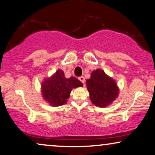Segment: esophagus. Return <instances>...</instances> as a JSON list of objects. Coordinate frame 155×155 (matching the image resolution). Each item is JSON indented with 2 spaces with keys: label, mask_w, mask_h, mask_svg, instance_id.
<instances>
[{
  "label": "esophagus",
  "mask_w": 155,
  "mask_h": 155,
  "mask_svg": "<svg viewBox=\"0 0 155 155\" xmlns=\"http://www.w3.org/2000/svg\"><path fill=\"white\" fill-rule=\"evenodd\" d=\"M79 79L80 80V81H81L82 84L85 83V79H84V76H80V77L79 78Z\"/></svg>",
  "instance_id": "34e87169"
}]
</instances>
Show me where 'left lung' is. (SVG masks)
Instances as JSON below:
<instances>
[{
    "label": "left lung",
    "mask_w": 155,
    "mask_h": 155,
    "mask_svg": "<svg viewBox=\"0 0 155 155\" xmlns=\"http://www.w3.org/2000/svg\"><path fill=\"white\" fill-rule=\"evenodd\" d=\"M86 86L91 101L98 107H106L110 104L118 95L115 81L101 69L92 72L91 78L86 81Z\"/></svg>",
    "instance_id": "8db88e82"
}]
</instances>
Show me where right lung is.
<instances>
[{"mask_svg": "<svg viewBox=\"0 0 155 155\" xmlns=\"http://www.w3.org/2000/svg\"><path fill=\"white\" fill-rule=\"evenodd\" d=\"M80 86H83V84L79 79L74 76L67 79L62 70H58L51 78L44 80L42 96L51 106H62L67 103L72 88Z\"/></svg>", "mask_w": 155, "mask_h": 155, "instance_id": "obj_1", "label": "right lung"}]
</instances>
